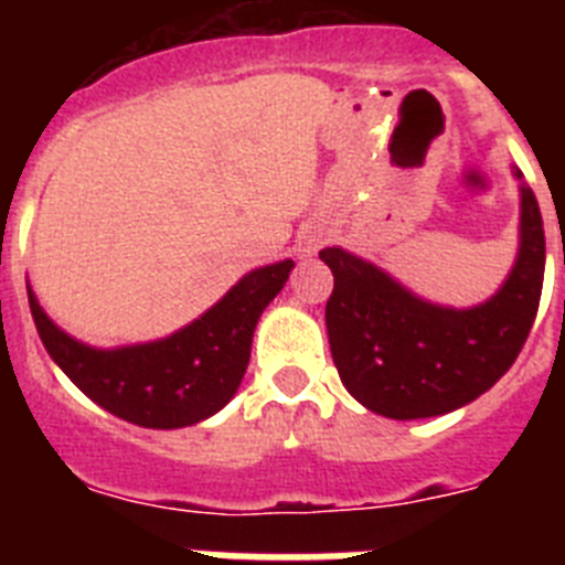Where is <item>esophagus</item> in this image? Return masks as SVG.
<instances>
[{
	"instance_id": "1",
	"label": "esophagus",
	"mask_w": 565,
	"mask_h": 565,
	"mask_svg": "<svg viewBox=\"0 0 565 565\" xmlns=\"http://www.w3.org/2000/svg\"><path fill=\"white\" fill-rule=\"evenodd\" d=\"M319 243H322V232H308L299 237V252L302 254H313L319 248Z\"/></svg>"
}]
</instances>
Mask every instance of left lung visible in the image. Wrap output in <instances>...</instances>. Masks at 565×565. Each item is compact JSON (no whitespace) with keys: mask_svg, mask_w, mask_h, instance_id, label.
I'll use <instances>...</instances> for the list:
<instances>
[{"mask_svg":"<svg viewBox=\"0 0 565 565\" xmlns=\"http://www.w3.org/2000/svg\"><path fill=\"white\" fill-rule=\"evenodd\" d=\"M333 271L326 306L339 379L379 416L430 418L487 393L521 353L541 306L546 237L535 192L521 186V248L507 282L467 311L433 306L373 263L322 248Z\"/></svg>","mask_w":565,"mask_h":565,"instance_id":"left-lung-1","label":"left lung"}]
</instances>
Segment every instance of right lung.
Here are the masks:
<instances>
[{
  "label": "right lung",
  "instance_id": "add662e5",
  "mask_svg": "<svg viewBox=\"0 0 565 565\" xmlns=\"http://www.w3.org/2000/svg\"><path fill=\"white\" fill-rule=\"evenodd\" d=\"M294 263L254 268L192 326L167 339L98 351L50 322L28 288L30 313L50 359L84 396L152 430L189 427L226 407L252 356L259 313L282 291Z\"/></svg>",
  "mask_w": 565,
  "mask_h": 565
}]
</instances>
